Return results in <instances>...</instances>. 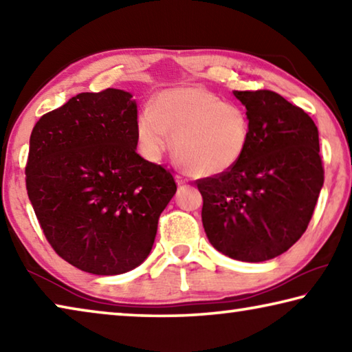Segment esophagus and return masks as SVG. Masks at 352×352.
<instances>
[{
    "label": "esophagus",
    "instance_id": "obj_1",
    "mask_svg": "<svg viewBox=\"0 0 352 352\" xmlns=\"http://www.w3.org/2000/svg\"><path fill=\"white\" fill-rule=\"evenodd\" d=\"M175 180H177V183H178V184H186V183H188V178H186V177H183V175H180V174L175 175Z\"/></svg>",
    "mask_w": 352,
    "mask_h": 352
}]
</instances>
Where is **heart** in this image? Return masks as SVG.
<instances>
[{
	"label": "heart",
	"mask_w": 352,
	"mask_h": 352,
	"mask_svg": "<svg viewBox=\"0 0 352 352\" xmlns=\"http://www.w3.org/2000/svg\"><path fill=\"white\" fill-rule=\"evenodd\" d=\"M142 153L158 160L174 136L177 162L195 177L220 175L241 162L252 141L248 111L206 88L182 87L160 93L152 110L136 118Z\"/></svg>",
	"instance_id": "b5f03b06"
}]
</instances>
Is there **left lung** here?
I'll return each instance as SVG.
<instances>
[{
  "label": "left lung",
  "instance_id": "1",
  "mask_svg": "<svg viewBox=\"0 0 352 352\" xmlns=\"http://www.w3.org/2000/svg\"><path fill=\"white\" fill-rule=\"evenodd\" d=\"M252 141L233 169L200 178L201 220L212 247L245 262L267 261L305 234L324 182L318 130L307 113L270 90L234 91Z\"/></svg>",
  "mask_w": 352,
  "mask_h": 352
}]
</instances>
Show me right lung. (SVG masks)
Instances as JSON below:
<instances>
[{
  "label": "right lung",
  "instance_id": "add662e5",
  "mask_svg": "<svg viewBox=\"0 0 352 352\" xmlns=\"http://www.w3.org/2000/svg\"><path fill=\"white\" fill-rule=\"evenodd\" d=\"M136 118L132 94L107 88L71 98L31 133L35 216L54 252L93 275H121L147 258L177 190L169 169L136 152Z\"/></svg>",
  "mask_w": 352,
  "mask_h": 352
}]
</instances>
